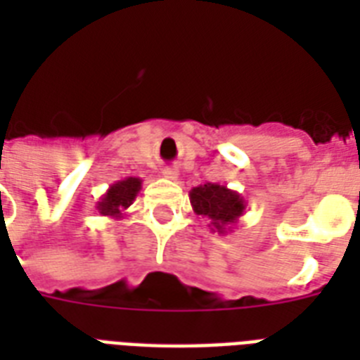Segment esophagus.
<instances>
[{
    "label": "esophagus",
    "instance_id": "34e87169",
    "mask_svg": "<svg viewBox=\"0 0 360 360\" xmlns=\"http://www.w3.org/2000/svg\"><path fill=\"white\" fill-rule=\"evenodd\" d=\"M162 177L164 179H168V181H175L177 177H179V172L174 168H168V169H162Z\"/></svg>",
    "mask_w": 360,
    "mask_h": 360
}]
</instances>
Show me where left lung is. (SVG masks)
Wrapping results in <instances>:
<instances>
[{"instance_id":"8db88e82","label":"left lung","mask_w":360,"mask_h":360,"mask_svg":"<svg viewBox=\"0 0 360 360\" xmlns=\"http://www.w3.org/2000/svg\"><path fill=\"white\" fill-rule=\"evenodd\" d=\"M188 196L194 213L207 220L209 230L217 231L219 236H226L231 228H236L246 211L245 198L219 183L194 186Z\"/></svg>"}]
</instances>
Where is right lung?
<instances>
[{
    "mask_svg": "<svg viewBox=\"0 0 360 360\" xmlns=\"http://www.w3.org/2000/svg\"><path fill=\"white\" fill-rule=\"evenodd\" d=\"M141 188L140 177H127L110 185L106 194L97 202V211L108 219H123L124 211L132 205Z\"/></svg>",
    "mask_w": 360,
    "mask_h": 360,
    "instance_id": "add662e5",
    "label": "right lung"
}]
</instances>
